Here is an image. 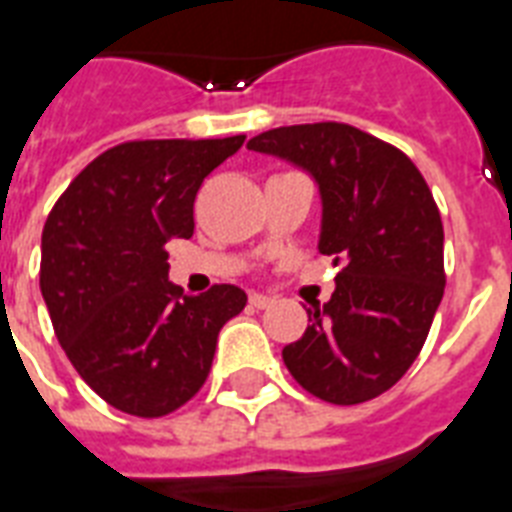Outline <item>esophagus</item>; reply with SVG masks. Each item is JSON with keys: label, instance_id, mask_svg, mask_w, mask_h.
Listing matches in <instances>:
<instances>
[{"label": "esophagus", "instance_id": "1", "mask_svg": "<svg viewBox=\"0 0 512 512\" xmlns=\"http://www.w3.org/2000/svg\"><path fill=\"white\" fill-rule=\"evenodd\" d=\"M251 307H256V310H267L269 304H272V296H264V293H251Z\"/></svg>", "mask_w": 512, "mask_h": 512}]
</instances>
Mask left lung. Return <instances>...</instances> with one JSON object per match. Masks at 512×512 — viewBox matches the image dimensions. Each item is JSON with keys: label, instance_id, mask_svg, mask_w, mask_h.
<instances>
[{"label": "left lung", "instance_id": "8db88e82", "mask_svg": "<svg viewBox=\"0 0 512 512\" xmlns=\"http://www.w3.org/2000/svg\"><path fill=\"white\" fill-rule=\"evenodd\" d=\"M248 149L318 181V248L339 267L331 301L307 310L310 326L283 350L285 366L336 406L382 395L417 360L443 299V224L430 186L400 149L344 122L267 130Z\"/></svg>", "mask_w": 512, "mask_h": 512}]
</instances>
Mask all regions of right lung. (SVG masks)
I'll use <instances>...</instances> for the list:
<instances>
[{"label": "right lung", "instance_id": "obj_1", "mask_svg": "<svg viewBox=\"0 0 512 512\" xmlns=\"http://www.w3.org/2000/svg\"><path fill=\"white\" fill-rule=\"evenodd\" d=\"M243 141L112 146L47 216L39 288L55 336L77 374L125 414L165 417L194 398L219 331L248 301L227 283L181 299L165 251L170 237H192L197 189Z\"/></svg>", "mask_w": 512, "mask_h": 512}]
</instances>
